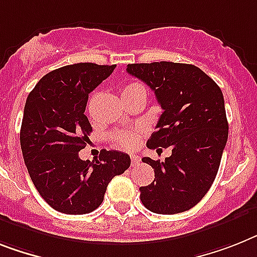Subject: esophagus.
I'll use <instances>...</instances> for the list:
<instances>
[{
	"mask_svg": "<svg viewBox=\"0 0 257 257\" xmlns=\"http://www.w3.org/2000/svg\"><path fill=\"white\" fill-rule=\"evenodd\" d=\"M139 163H141V156H138V155H131V164L138 165Z\"/></svg>",
	"mask_w": 257,
	"mask_h": 257,
	"instance_id": "1",
	"label": "esophagus"
}]
</instances>
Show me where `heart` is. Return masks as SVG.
<instances>
[{"mask_svg": "<svg viewBox=\"0 0 257 257\" xmlns=\"http://www.w3.org/2000/svg\"><path fill=\"white\" fill-rule=\"evenodd\" d=\"M141 88L139 84H127V85L123 86L122 89V94H126V93L131 92L134 89H138ZM141 130H137V131H122V133H118L115 135V142L119 144L120 147H124V148H134L137 147L139 141H141Z\"/></svg>", "mask_w": 257, "mask_h": 257, "instance_id": "1", "label": "heart"}]
</instances>
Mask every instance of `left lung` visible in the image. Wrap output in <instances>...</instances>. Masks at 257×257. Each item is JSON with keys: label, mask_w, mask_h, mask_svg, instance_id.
Returning a JSON list of instances; mask_svg holds the SVG:
<instances>
[{"label": "left lung", "mask_w": 257, "mask_h": 257, "mask_svg": "<svg viewBox=\"0 0 257 257\" xmlns=\"http://www.w3.org/2000/svg\"><path fill=\"white\" fill-rule=\"evenodd\" d=\"M127 73L146 82L163 109L147 147H172L164 162L142 159L154 168L155 180L141 186V201L156 214L186 211L209 192L226 147L228 123L222 90L192 64H128Z\"/></svg>", "instance_id": "1"}]
</instances>
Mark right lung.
<instances>
[{
    "mask_svg": "<svg viewBox=\"0 0 257 257\" xmlns=\"http://www.w3.org/2000/svg\"><path fill=\"white\" fill-rule=\"evenodd\" d=\"M114 65L77 63L50 72L30 92L21 126V148L31 181L52 209L86 214L102 203L113 177L131 164L124 152H99L81 160L92 126L85 115L89 93Z\"/></svg>",
    "mask_w": 257,
    "mask_h": 257,
    "instance_id": "add662e5",
    "label": "right lung"
}]
</instances>
